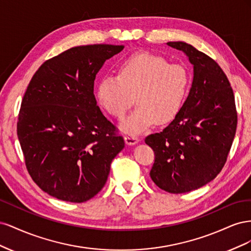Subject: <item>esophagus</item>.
Listing matches in <instances>:
<instances>
[{
  "label": "esophagus",
  "mask_w": 251,
  "mask_h": 251,
  "mask_svg": "<svg viewBox=\"0 0 251 251\" xmlns=\"http://www.w3.org/2000/svg\"><path fill=\"white\" fill-rule=\"evenodd\" d=\"M125 141L127 144V146H134V144L138 143L139 139L136 137V136H131V135H127L125 137Z\"/></svg>",
  "instance_id": "esophagus-1"
}]
</instances>
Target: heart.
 I'll use <instances>...</instances> for the list:
<instances>
[{
  "label": "heart",
  "mask_w": 251,
  "mask_h": 251,
  "mask_svg": "<svg viewBox=\"0 0 251 251\" xmlns=\"http://www.w3.org/2000/svg\"><path fill=\"white\" fill-rule=\"evenodd\" d=\"M191 75L185 67L170 64L163 56L138 52L118 67V76L105 75L95 89L97 104L109 115L121 119L135 95L137 105L120 124V130L137 135L156 123L170 124L186 100Z\"/></svg>",
  "instance_id": "1"
}]
</instances>
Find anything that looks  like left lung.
I'll return each instance as SVG.
<instances>
[{
	"instance_id": "8db88e82",
	"label": "left lung",
	"mask_w": 251,
	"mask_h": 251,
	"mask_svg": "<svg viewBox=\"0 0 251 251\" xmlns=\"http://www.w3.org/2000/svg\"><path fill=\"white\" fill-rule=\"evenodd\" d=\"M193 65V82L181 111L146 143L155 151L150 176L172 194L195 191L221 172L234 139L238 116L225 73L214 59L184 42H169Z\"/></svg>"
}]
</instances>
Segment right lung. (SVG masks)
<instances>
[{
    "label": "right lung",
    "instance_id": "obj_1",
    "mask_svg": "<svg viewBox=\"0 0 251 251\" xmlns=\"http://www.w3.org/2000/svg\"><path fill=\"white\" fill-rule=\"evenodd\" d=\"M124 45H88L45 62L29 82L18 137L30 176L56 199L81 203L100 192L125 140L103 116L94 80Z\"/></svg>",
    "mask_w": 251,
    "mask_h": 251
}]
</instances>
